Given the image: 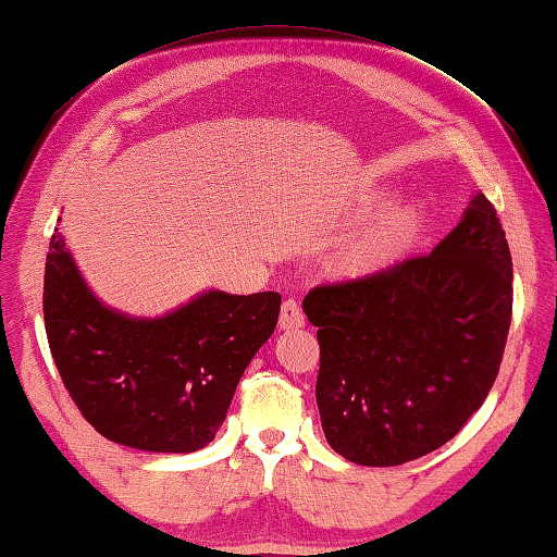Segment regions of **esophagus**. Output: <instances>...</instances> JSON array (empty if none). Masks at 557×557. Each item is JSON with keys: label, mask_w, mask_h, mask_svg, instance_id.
I'll use <instances>...</instances> for the list:
<instances>
[{"label": "esophagus", "mask_w": 557, "mask_h": 557, "mask_svg": "<svg viewBox=\"0 0 557 557\" xmlns=\"http://www.w3.org/2000/svg\"><path fill=\"white\" fill-rule=\"evenodd\" d=\"M305 326V311H301L297 299H287L280 311V329H301Z\"/></svg>", "instance_id": "obj_1"}]
</instances>
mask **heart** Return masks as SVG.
Returning <instances> with one entry per match:
<instances>
[{
    "mask_svg": "<svg viewBox=\"0 0 557 557\" xmlns=\"http://www.w3.org/2000/svg\"><path fill=\"white\" fill-rule=\"evenodd\" d=\"M387 199V195L377 197V205H384ZM423 224H426V207L421 201H407L352 240L343 252V268L350 275H366L384 268L417 240Z\"/></svg>",
    "mask_w": 557,
    "mask_h": 557,
    "instance_id": "1",
    "label": "heart"
}]
</instances>
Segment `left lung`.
Here are the masks:
<instances>
[{"mask_svg": "<svg viewBox=\"0 0 557 557\" xmlns=\"http://www.w3.org/2000/svg\"><path fill=\"white\" fill-rule=\"evenodd\" d=\"M511 252L478 191L429 256L313 287L317 404L329 446L392 468L433 453L487 399L511 326Z\"/></svg>", "mask_w": 557, "mask_h": 557, "instance_id": "8db88e82", "label": "left lung"}]
</instances>
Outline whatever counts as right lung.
Listing matches in <instances>:
<instances>
[{"label":"right lung","mask_w":557,"mask_h":557,"mask_svg":"<svg viewBox=\"0 0 557 557\" xmlns=\"http://www.w3.org/2000/svg\"><path fill=\"white\" fill-rule=\"evenodd\" d=\"M280 301L209 289L163 317H128L95 297L58 228L50 238L44 319L55 368L83 417L128 448L195 453L214 441Z\"/></svg>","instance_id":"add662e5"}]
</instances>
